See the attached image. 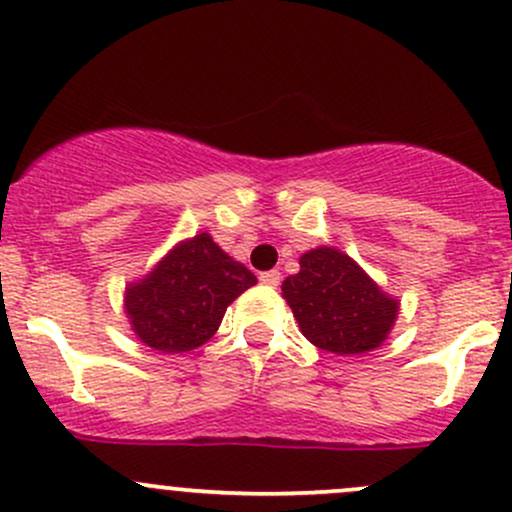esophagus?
<instances>
[{"mask_svg": "<svg viewBox=\"0 0 512 512\" xmlns=\"http://www.w3.org/2000/svg\"><path fill=\"white\" fill-rule=\"evenodd\" d=\"M260 282L265 284V286H279V282H282V274L277 272V269H269V272H262L260 274Z\"/></svg>", "mask_w": 512, "mask_h": 512, "instance_id": "34e87169", "label": "esophagus"}]
</instances>
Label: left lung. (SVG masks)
Wrapping results in <instances>:
<instances>
[{"label": "left lung", "instance_id": "8db88e82", "mask_svg": "<svg viewBox=\"0 0 512 512\" xmlns=\"http://www.w3.org/2000/svg\"><path fill=\"white\" fill-rule=\"evenodd\" d=\"M299 265V272L284 279L282 296L303 338L333 355H364L381 347L398 318V299L335 247H313Z\"/></svg>", "mask_w": 512, "mask_h": 512}]
</instances>
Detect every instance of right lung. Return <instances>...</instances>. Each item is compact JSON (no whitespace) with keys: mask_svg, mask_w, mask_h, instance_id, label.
<instances>
[{"mask_svg":"<svg viewBox=\"0 0 512 512\" xmlns=\"http://www.w3.org/2000/svg\"><path fill=\"white\" fill-rule=\"evenodd\" d=\"M257 284L209 233L179 240L145 277L126 284L123 311L143 345L179 355L209 342L226 308Z\"/></svg>","mask_w":512,"mask_h":512,"instance_id":"add662e5","label":"right lung"}]
</instances>
